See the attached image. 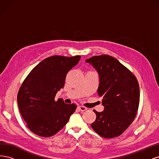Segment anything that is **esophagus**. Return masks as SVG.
Returning a JSON list of instances; mask_svg holds the SVG:
<instances>
[{
	"label": "esophagus",
	"mask_w": 159,
	"mask_h": 159,
	"mask_svg": "<svg viewBox=\"0 0 159 159\" xmlns=\"http://www.w3.org/2000/svg\"><path fill=\"white\" fill-rule=\"evenodd\" d=\"M78 109L81 111H84L87 110V108L84 106H78Z\"/></svg>",
	"instance_id": "esophagus-1"
}]
</instances>
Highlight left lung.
<instances>
[{
	"mask_svg": "<svg viewBox=\"0 0 159 159\" xmlns=\"http://www.w3.org/2000/svg\"><path fill=\"white\" fill-rule=\"evenodd\" d=\"M85 61L98 72V94L103 98L104 106L102 112L93 110L96 119L91 127L104 138L121 135L137 113L140 90L136 77L117 59L108 55L93 56Z\"/></svg>",
	"mask_w": 159,
	"mask_h": 159,
	"instance_id": "obj_1",
	"label": "left lung"
}]
</instances>
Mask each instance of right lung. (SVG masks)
Returning <instances> with one entry per match:
<instances>
[{
    "label": "right lung",
    "instance_id": "right-lung-1",
    "mask_svg": "<svg viewBox=\"0 0 159 159\" xmlns=\"http://www.w3.org/2000/svg\"><path fill=\"white\" fill-rule=\"evenodd\" d=\"M80 56L47 57L24 80L17 95L19 110L26 125L38 136L49 137L63 128L76 109L74 103L55 101L63 88L68 72L78 64Z\"/></svg>",
    "mask_w": 159,
    "mask_h": 159
}]
</instances>
